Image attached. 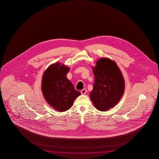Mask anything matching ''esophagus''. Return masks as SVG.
<instances>
[{
  "label": "esophagus",
  "instance_id": "1",
  "mask_svg": "<svg viewBox=\"0 0 159 159\" xmlns=\"http://www.w3.org/2000/svg\"><path fill=\"white\" fill-rule=\"evenodd\" d=\"M87 90L86 89H82L81 91V93L82 94H84L86 93Z\"/></svg>",
  "mask_w": 159,
  "mask_h": 159
}]
</instances>
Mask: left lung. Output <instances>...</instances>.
<instances>
[{
    "label": "left lung",
    "instance_id": "left-lung-1",
    "mask_svg": "<svg viewBox=\"0 0 159 159\" xmlns=\"http://www.w3.org/2000/svg\"><path fill=\"white\" fill-rule=\"evenodd\" d=\"M93 71L94 82L90 98L97 110L106 111L119 102L124 94V78L116 63L108 58L98 60Z\"/></svg>",
    "mask_w": 159,
    "mask_h": 159
}]
</instances>
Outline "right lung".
Here are the masks:
<instances>
[{
	"instance_id": "1",
	"label": "right lung",
	"mask_w": 159,
	"mask_h": 159,
	"mask_svg": "<svg viewBox=\"0 0 159 159\" xmlns=\"http://www.w3.org/2000/svg\"><path fill=\"white\" fill-rule=\"evenodd\" d=\"M70 68L58 63L49 66L44 73L42 90L47 102L59 112L70 109L78 96L73 84L67 78Z\"/></svg>"
}]
</instances>
